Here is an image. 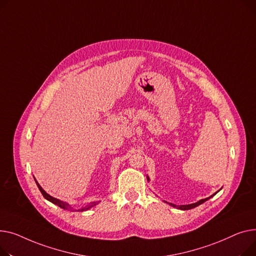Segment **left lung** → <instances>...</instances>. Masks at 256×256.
<instances>
[{
	"label": "left lung",
	"mask_w": 256,
	"mask_h": 256,
	"mask_svg": "<svg viewBox=\"0 0 256 256\" xmlns=\"http://www.w3.org/2000/svg\"><path fill=\"white\" fill-rule=\"evenodd\" d=\"M146 178H148V176H146ZM218 192V191H217ZM216 192V193H217ZM215 193V194H216ZM215 194H213V195H215ZM212 195V196H213ZM212 196H210V198H204V200H200V202H195V204H182V206H176V204H170L172 206H174V208H180V210H183V211H186V210H190V208H195V206H200V204H204V202H206L208 200H210Z\"/></svg>",
	"instance_id": "left-lung-1"
}]
</instances>
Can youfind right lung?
<instances>
[{
	"label": "right lung",
	"mask_w": 256,
	"mask_h": 256,
	"mask_svg": "<svg viewBox=\"0 0 256 256\" xmlns=\"http://www.w3.org/2000/svg\"><path fill=\"white\" fill-rule=\"evenodd\" d=\"M35 182H36V184H37V186H38L40 192L42 193V195H43L45 200H50V202H52V204L58 206L60 208H64V210H72V206H71L69 204H67V202H62V200H58V198H54L50 196V195L48 193L45 192V191L42 189V187L39 185V183L36 181V178H35ZM96 204H97V202H92L90 206H84V208H80V210H78V211H80V212L86 211V210H88L90 208H92V206H96ZM75 211H76V210H75Z\"/></svg>",
	"instance_id": "right-lung-1"
}]
</instances>
